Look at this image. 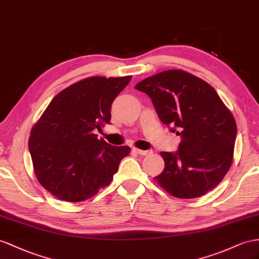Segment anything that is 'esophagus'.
<instances>
[{"instance_id":"34e87169","label":"esophagus","mask_w":259,"mask_h":259,"mask_svg":"<svg viewBox=\"0 0 259 259\" xmlns=\"http://www.w3.org/2000/svg\"><path fill=\"white\" fill-rule=\"evenodd\" d=\"M132 151L135 152V153L139 154V155H149L151 153V151H145V150H140L138 148H132Z\"/></svg>"}]
</instances>
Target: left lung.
<instances>
[{
	"instance_id": "8db88e82",
	"label": "left lung",
	"mask_w": 259,
	"mask_h": 259,
	"mask_svg": "<svg viewBox=\"0 0 259 259\" xmlns=\"http://www.w3.org/2000/svg\"><path fill=\"white\" fill-rule=\"evenodd\" d=\"M152 99L158 118L182 136L176 153L161 152L165 162L154 177L171 196H203L221 183L233 163L235 119L215 90L184 70H167L136 85Z\"/></svg>"
}]
</instances>
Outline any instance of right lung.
<instances>
[{
	"mask_svg": "<svg viewBox=\"0 0 259 259\" xmlns=\"http://www.w3.org/2000/svg\"><path fill=\"white\" fill-rule=\"evenodd\" d=\"M91 76L64 89L32 125L28 140L37 181L58 199L79 202L108 186L131 149L97 139L110 108L131 79Z\"/></svg>",
	"mask_w": 259,
	"mask_h": 259,
	"instance_id": "1",
	"label": "right lung"
}]
</instances>
